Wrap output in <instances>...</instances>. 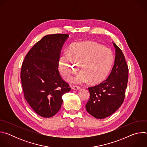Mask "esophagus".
I'll use <instances>...</instances> for the list:
<instances>
[{
  "label": "esophagus",
  "mask_w": 147,
  "mask_h": 147,
  "mask_svg": "<svg viewBox=\"0 0 147 147\" xmlns=\"http://www.w3.org/2000/svg\"><path fill=\"white\" fill-rule=\"evenodd\" d=\"M71 88L74 90H78L80 89V87H78V86H73L71 87Z\"/></svg>",
  "instance_id": "34e87169"
}]
</instances>
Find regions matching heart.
<instances>
[{"mask_svg": "<svg viewBox=\"0 0 147 147\" xmlns=\"http://www.w3.org/2000/svg\"><path fill=\"white\" fill-rule=\"evenodd\" d=\"M115 60L112 51L94 42L85 41L73 44L69 52L65 51L60 57L59 70L67 81L76 73L79 66L81 70L73 78L75 84H82L90 81L98 84L107 78Z\"/></svg>", "mask_w": 147, "mask_h": 147, "instance_id": "obj_1", "label": "heart"}]
</instances>
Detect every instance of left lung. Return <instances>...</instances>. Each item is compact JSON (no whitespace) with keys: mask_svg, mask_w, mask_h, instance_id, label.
Returning <instances> with one entry per match:
<instances>
[{"mask_svg":"<svg viewBox=\"0 0 147 147\" xmlns=\"http://www.w3.org/2000/svg\"><path fill=\"white\" fill-rule=\"evenodd\" d=\"M116 48L114 66L107 79L99 84L88 88L90 98L86 105L87 111L96 119L106 118L121 105L127 88L129 69L121 50Z\"/></svg>","mask_w":147,"mask_h":147,"instance_id":"1","label":"left lung"}]
</instances>
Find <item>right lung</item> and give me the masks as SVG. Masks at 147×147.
<instances>
[{
    "mask_svg": "<svg viewBox=\"0 0 147 147\" xmlns=\"http://www.w3.org/2000/svg\"><path fill=\"white\" fill-rule=\"evenodd\" d=\"M68 37L66 34L44 36L30 50L23 62L20 78L24 98L43 117L53 116L61 108L62 95L71 90L58 70L61 49Z\"/></svg>",
    "mask_w": 147,
    "mask_h": 147,
    "instance_id": "right-lung-1",
    "label": "right lung"
}]
</instances>
